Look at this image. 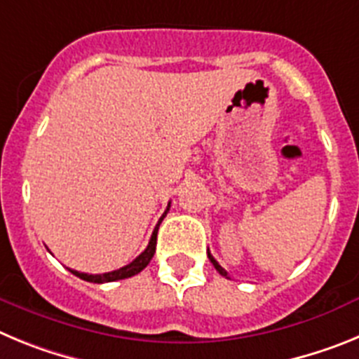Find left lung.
Segmentation results:
<instances>
[{
	"label": "left lung",
	"mask_w": 359,
	"mask_h": 359,
	"mask_svg": "<svg viewBox=\"0 0 359 359\" xmlns=\"http://www.w3.org/2000/svg\"><path fill=\"white\" fill-rule=\"evenodd\" d=\"M208 259H210V262H212V264H214V268H215V269H217L219 273L223 275V277L230 278V277H228V273H226V271H224V268H221V266H219V262H217V261H215L214 257H212V253H210V252H208Z\"/></svg>",
	"instance_id": "obj_1"
}]
</instances>
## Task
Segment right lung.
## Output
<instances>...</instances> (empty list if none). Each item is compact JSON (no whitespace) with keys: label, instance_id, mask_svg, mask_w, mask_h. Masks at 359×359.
<instances>
[{"label":"right lung","instance_id":"right-lung-1","mask_svg":"<svg viewBox=\"0 0 359 359\" xmlns=\"http://www.w3.org/2000/svg\"><path fill=\"white\" fill-rule=\"evenodd\" d=\"M170 207V203H169ZM169 207H167V210H165V214L161 215L160 221H158V224L154 226V231H152L151 236V241H149L147 248L144 250V252L140 253V255L136 257L135 261L129 262L128 266H123V268L120 269H115V271H109V273H102V275H88V273H81V271H75V269H69L73 275H77L79 278H82V280H88V282H97V284H102V282H115V280H122V278H129L133 277V275L140 273L142 269L145 268V266L151 262L152 255H154V252H156V236H158V228H160V223L163 221V217L167 215V212H169Z\"/></svg>","mask_w":359,"mask_h":359}]
</instances>
